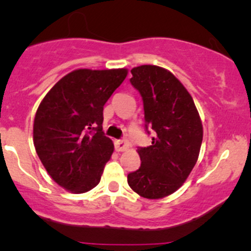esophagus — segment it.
Segmentation results:
<instances>
[{
  "label": "esophagus",
  "mask_w": 251,
  "mask_h": 251,
  "mask_svg": "<svg viewBox=\"0 0 251 251\" xmlns=\"http://www.w3.org/2000/svg\"><path fill=\"white\" fill-rule=\"evenodd\" d=\"M116 150L117 151H125V150L128 149V140L127 139H119L116 140Z\"/></svg>",
  "instance_id": "34e87169"
}]
</instances>
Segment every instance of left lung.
<instances>
[{"mask_svg":"<svg viewBox=\"0 0 251 251\" xmlns=\"http://www.w3.org/2000/svg\"><path fill=\"white\" fill-rule=\"evenodd\" d=\"M132 86L143 98L145 128L152 144L138 148L142 165L127 175L129 188L149 200L174 194L198 159L203 126L192 97L171 72L152 65L131 71Z\"/></svg>","mask_w":251,"mask_h":251,"instance_id":"left-lung-1","label":"left lung"}]
</instances>
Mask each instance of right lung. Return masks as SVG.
<instances>
[{
  "label": "right lung",
  "instance_id": "add662e5",
  "mask_svg": "<svg viewBox=\"0 0 251 251\" xmlns=\"http://www.w3.org/2000/svg\"><path fill=\"white\" fill-rule=\"evenodd\" d=\"M127 70H76L46 94L34 119V146L60 186L82 194L99 184L113 143L102 131L103 105Z\"/></svg>",
  "mask_w": 251,
  "mask_h": 251
}]
</instances>
